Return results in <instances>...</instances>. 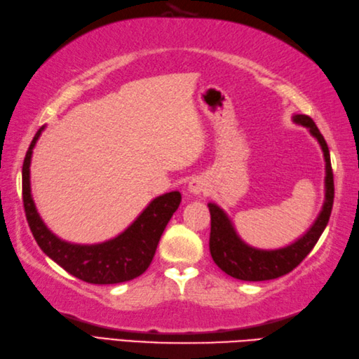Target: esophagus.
<instances>
[{"mask_svg":"<svg viewBox=\"0 0 359 359\" xmlns=\"http://www.w3.org/2000/svg\"><path fill=\"white\" fill-rule=\"evenodd\" d=\"M189 192L194 195L205 192V182L201 178H194L189 182Z\"/></svg>","mask_w":359,"mask_h":359,"instance_id":"esophagus-1","label":"esophagus"}]
</instances>
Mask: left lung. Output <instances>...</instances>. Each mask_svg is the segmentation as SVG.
Here are the masks:
<instances>
[{"instance_id":"8db88e82","label":"left lung","mask_w":359,"mask_h":359,"mask_svg":"<svg viewBox=\"0 0 359 359\" xmlns=\"http://www.w3.org/2000/svg\"><path fill=\"white\" fill-rule=\"evenodd\" d=\"M293 121L306 126L310 133L320 141L325 158V201L309 232L284 249L278 250H258L244 244L230 224L226 213L218 205L209 204L210 210V255L222 272L241 281H267L275 280L283 275H287L294 267H298L302 259L312 252L315 244L320 240L321 233L327 226L333 198H335V186H333V170L330 163V152L324 137L318 129L315 121L307 115H294Z\"/></svg>"}]
</instances>
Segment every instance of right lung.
Wrapping results in <instances>:
<instances>
[{
  "instance_id": "add662e5",
  "label": "right lung",
  "mask_w": 359,
  "mask_h": 359,
  "mask_svg": "<svg viewBox=\"0 0 359 359\" xmlns=\"http://www.w3.org/2000/svg\"><path fill=\"white\" fill-rule=\"evenodd\" d=\"M43 127L36 132L22 163V204L30 232L41 250L75 278L90 284H118L138 278L147 270L167 222L181 203L180 192L158 196L133 224L102 244L78 245L61 241L39 218L30 195L29 165L32 149Z\"/></svg>"
}]
</instances>
